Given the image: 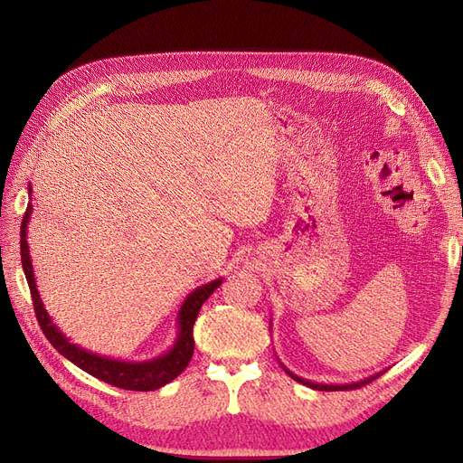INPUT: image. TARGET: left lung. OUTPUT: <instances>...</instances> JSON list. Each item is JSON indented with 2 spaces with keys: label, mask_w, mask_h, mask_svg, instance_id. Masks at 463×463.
<instances>
[{
  "label": "left lung",
  "mask_w": 463,
  "mask_h": 463,
  "mask_svg": "<svg viewBox=\"0 0 463 463\" xmlns=\"http://www.w3.org/2000/svg\"><path fill=\"white\" fill-rule=\"evenodd\" d=\"M279 365H282V363H279ZM282 369L293 378V381H298V383H301V384H305V386H309V388H315V390H322V392H335V390H354V388H359V386H365V384H369L371 381H374L376 376H381L384 371H381V373H376V374H371V376H367V378H363V381H357V383H349V384H320V383H311V381H305V378H301V376H298V374H293L289 369H286L284 365H282Z\"/></svg>",
  "instance_id": "left-lung-1"
}]
</instances>
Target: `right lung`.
<instances>
[{
  "mask_svg": "<svg viewBox=\"0 0 463 463\" xmlns=\"http://www.w3.org/2000/svg\"><path fill=\"white\" fill-rule=\"evenodd\" d=\"M29 193H31V187H29ZM31 214H33V204L29 203L21 223V262H23L26 282H29V288H31L38 325L42 332H44L46 338L50 340V344L58 349L65 359L75 363L79 369L96 376L98 381H104L111 386H118L123 390H137V392L158 390L184 373V369L189 365V361L193 357V349H194V340H193L194 320L199 317L203 303L210 298V293H214V289L220 288L223 278H218V279H213V282L199 286L185 298L184 305H181V309L177 313V338L165 354L148 361H123V359L98 355L69 340L67 335L53 325L52 317L44 309V303H42L38 288H36L29 241H26V226H29L31 222Z\"/></svg>",
  "mask_w": 463,
  "mask_h": 463,
  "instance_id": "1",
  "label": "right lung"
}]
</instances>
